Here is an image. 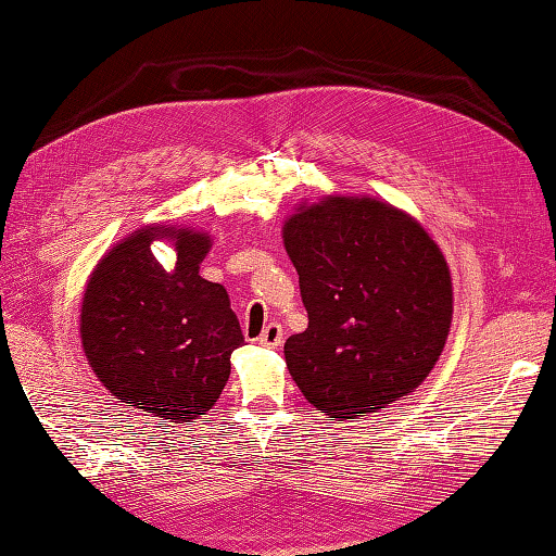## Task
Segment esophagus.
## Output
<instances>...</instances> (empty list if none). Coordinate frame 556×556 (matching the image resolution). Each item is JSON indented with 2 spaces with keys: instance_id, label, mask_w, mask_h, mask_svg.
I'll use <instances>...</instances> for the list:
<instances>
[{
  "instance_id": "esophagus-1",
  "label": "esophagus",
  "mask_w": 556,
  "mask_h": 556,
  "mask_svg": "<svg viewBox=\"0 0 556 556\" xmlns=\"http://www.w3.org/2000/svg\"><path fill=\"white\" fill-rule=\"evenodd\" d=\"M258 343H262L264 348H278L282 343V326L280 324H268L264 328L262 338H258Z\"/></svg>"
}]
</instances>
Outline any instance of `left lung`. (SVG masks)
Returning a JSON list of instances; mask_svg holds the SVG:
<instances>
[{
    "label": "left lung",
    "instance_id": "obj_1",
    "mask_svg": "<svg viewBox=\"0 0 556 556\" xmlns=\"http://www.w3.org/2000/svg\"><path fill=\"white\" fill-rule=\"evenodd\" d=\"M282 244L309 316L286 343L304 399L343 422L420 387L453 319L451 270L422 225L389 201L328 194L288 215Z\"/></svg>",
    "mask_w": 556,
    "mask_h": 556
}]
</instances>
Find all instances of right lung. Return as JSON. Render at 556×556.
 Segmentation results:
<instances>
[{
	"label": "right lung",
	"mask_w": 556,
	"mask_h": 556,
	"mask_svg": "<svg viewBox=\"0 0 556 556\" xmlns=\"http://www.w3.org/2000/svg\"><path fill=\"white\" fill-rule=\"evenodd\" d=\"M165 239L178 262L165 271L150 244ZM213 240L182 225L151 223L100 258L81 300V348L119 403L167 422H194L230 379L244 343L220 282L199 276Z\"/></svg>",
	"instance_id": "obj_1"
}]
</instances>
